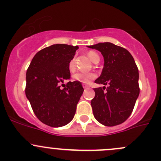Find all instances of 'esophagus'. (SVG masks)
<instances>
[{"label": "esophagus", "instance_id": "34e87169", "mask_svg": "<svg viewBox=\"0 0 161 161\" xmlns=\"http://www.w3.org/2000/svg\"><path fill=\"white\" fill-rule=\"evenodd\" d=\"M82 86H83V88H85V89H87V88L89 87V85H87V84H85V83L82 84Z\"/></svg>", "mask_w": 161, "mask_h": 161}]
</instances>
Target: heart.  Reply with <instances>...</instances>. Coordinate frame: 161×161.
Segmentation results:
<instances>
[{
    "instance_id": "1",
    "label": "heart",
    "mask_w": 161,
    "mask_h": 161,
    "mask_svg": "<svg viewBox=\"0 0 161 161\" xmlns=\"http://www.w3.org/2000/svg\"><path fill=\"white\" fill-rule=\"evenodd\" d=\"M87 55L92 62L96 63L99 61V56L94 51H89L87 52ZM75 58H72L69 63V69L71 72L75 70ZM74 79L82 83H89L96 78V74L94 72H77L73 76Z\"/></svg>"
}]
</instances>
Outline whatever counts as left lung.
Here are the masks:
<instances>
[{"mask_svg": "<svg viewBox=\"0 0 161 161\" xmlns=\"http://www.w3.org/2000/svg\"><path fill=\"white\" fill-rule=\"evenodd\" d=\"M101 52L104 58L101 75L95 81L109 86L95 88L91 101L96 120L106 126L123 123L129 118L140 94L139 72L131 54L110 42L88 46Z\"/></svg>", "mask_w": 161, "mask_h": 161, "instance_id": "left-lung-1", "label": "left lung"}]
</instances>
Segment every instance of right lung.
Listing matches in <instances>:
<instances>
[{
    "mask_svg": "<svg viewBox=\"0 0 161 161\" xmlns=\"http://www.w3.org/2000/svg\"><path fill=\"white\" fill-rule=\"evenodd\" d=\"M78 46L56 44L39 51L34 56L26 73L25 94L35 116L52 127H60L73 119L79 100L83 93L82 83L69 82V63Z\"/></svg>",
    "mask_w": 161,
    "mask_h": 161,
    "instance_id": "obj_1",
    "label": "right lung"
}]
</instances>
